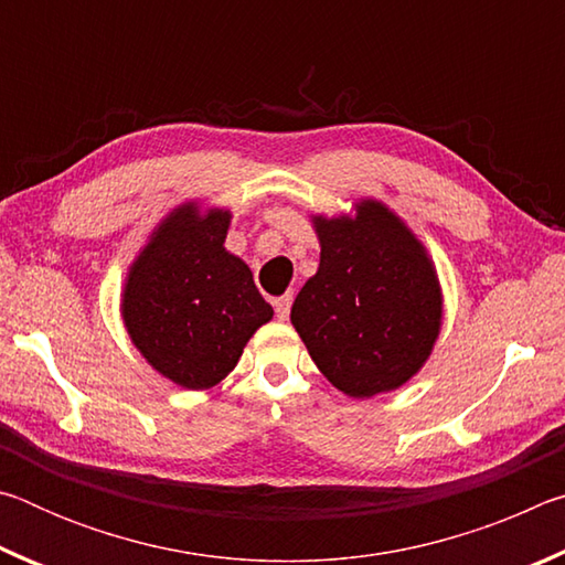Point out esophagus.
Here are the masks:
<instances>
[{
  "label": "esophagus",
  "mask_w": 565,
  "mask_h": 565,
  "mask_svg": "<svg viewBox=\"0 0 565 565\" xmlns=\"http://www.w3.org/2000/svg\"><path fill=\"white\" fill-rule=\"evenodd\" d=\"M291 301H294V294H284L279 299H274V309H276V317L281 321L289 319V311H291Z\"/></svg>",
  "instance_id": "obj_1"
}]
</instances>
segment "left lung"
<instances>
[{"label":"left lung","mask_w":565,"mask_h":565,"mask_svg":"<svg viewBox=\"0 0 565 565\" xmlns=\"http://www.w3.org/2000/svg\"><path fill=\"white\" fill-rule=\"evenodd\" d=\"M321 264L291 306L313 363L353 398L398 388L431 353L441 291L414 234L376 202L317 218Z\"/></svg>","instance_id":"obj_1"}]
</instances>
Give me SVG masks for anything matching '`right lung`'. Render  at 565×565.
Listing matches in <instances>:
<instances>
[{
    "mask_svg": "<svg viewBox=\"0 0 565 565\" xmlns=\"http://www.w3.org/2000/svg\"><path fill=\"white\" fill-rule=\"evenodd\" d=\"M226 212L179 209L131 266L124 291L129 337L159 374L199 391L222 381L274 317L248 266L224 248Z\"/></svg>",
    "mask_w": 565,
    "mask_h": 565,
    "instance_id": "obj_1",
    "label": "right lung"
}]
</instances>
